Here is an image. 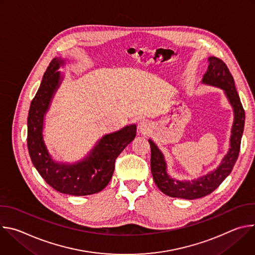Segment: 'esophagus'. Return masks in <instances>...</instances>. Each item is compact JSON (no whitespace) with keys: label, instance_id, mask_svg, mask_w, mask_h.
I'll return each mask as SVG.
<instances>
[{"label":"esophagus","instance_id":"obj_1","mask_svg":"<svg viewBox=\"0 0 255 255\" xmlns=\"http://www.w3.org/2000/svg\"><path fill=\"white\" fill-rule=\"evenodd\" d=\"M150 123L147 121V120H140L139 123H138V129H139V132L140 133H143V134H146L150 131Z\"/></svg>","mask_w":255,"mask_h":255}]
</instances>
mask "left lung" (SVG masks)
<instances>
[{
	"mask_svg": "<svg viewBox=\"0 0 255 255\" xmlns=\"http://www.w3.org/2000/svg\"><path fill=\"white\" fill-rule=\"evenodd\" d=\"M208 61V69L203 76L202 84L221 89L233 109L234 120L229 140L230 148L215 169L192 180H179L168 173L162 151L154 141L148 139L151 148L150 167L154 183L163 194L171 198L195 200L211 194L230 174L238 158L245 122L243 107L227 65L223 60L215 56H210Z\"/></svg>",
	"mask_w": 255,
	"mask_h": 255,
	"instance_id": "8db88e82",
	"label": "left lung"
}]
</instances>
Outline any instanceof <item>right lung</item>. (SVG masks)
Instances as JSON below:
<instances>
[{
    "mask_svg": "<svg viewBox=\"0 0 255 255\" xmlns=\"http://www.w3.org/2000/svg\"><path fill=\"white\" fill-rule=\"evenodd\" d=\"M67 59L54 57L47 67L40 87L31 102L27 119V146L33 165L46 183L59 193L88 196L101 192L111 180L115 160L136 136V125L104 135L77 162L57 161L49 152L43 135L44 118L63 81L59 68Z\"/></svg>",
    "mask_w": 255,
    "mask_h": 255,
    "instance_id": "1",
    "label": "right lung"
}]
</instances>
